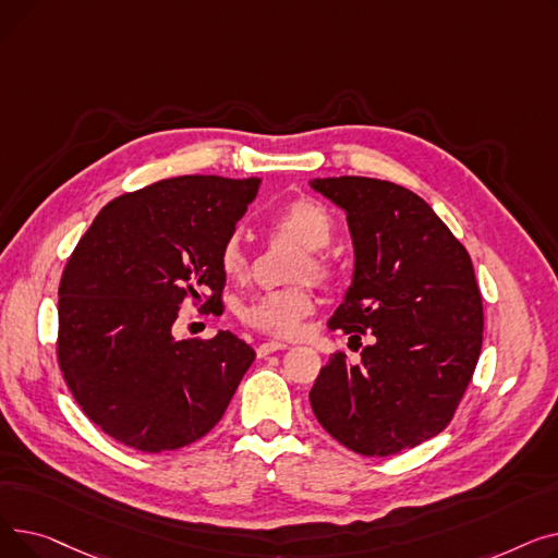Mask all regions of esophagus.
I'll use <instances>...</instances> for the list:
<instances>
[{
    "label": "esophagus",
    "instance_id": "obj_1",
    "mask_svg": "<svg viewBox=\"0 0 558 558\" xmlns=\"http://www.w3.org/2000/svg\"><path fill=\"white\" fill-rule=\"evenodd\" d=\"M284 348H287V343H282V341H267V343L257 345V357H267V355L276 353V350H284Z\"/></svg>",
    "mask_w": 558,
    "mask_h": 558
}]
</instances>
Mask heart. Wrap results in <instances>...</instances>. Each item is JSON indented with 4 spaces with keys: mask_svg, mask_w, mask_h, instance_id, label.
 <instances>
[{
    "mask_svg": "<svg viewBox=\"0 0 558 558\" xmlns=\"http://www.w3.org/2000/svg\"><path fill=\"white\" fill-rule=\"evenodd\" d=\"M271 230L284 238L294 240L303 246L305 259L301 262L299 278H316L326 280L330 276V267L326 257L318 251L330 246L335 223L330 213L314 198L301 196L289 201L287 205L271 217ZM219 267L226 278L240 280L248 271V255L238 238L226 240L219 253ZM314 310V299L307 289H284V291H269L253 299L242 310V320L255 330H262L274 337H291L301 328V320Z\"/></svg>",
    "mask_w": 558,
    "mask_h": 558,
    "instance_id": "obj_1",
    "label": "heart"
}]
</instances>
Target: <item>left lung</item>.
<instances>
[{
	"label": "left lung",
	"instance_id": "left-lung-1",
	"mask_svg": "<svg viewBox=\"0 0 558 558\" xmlns=\"http://www.w3.org/2000/svg\"><path fill=\"white\" fill-rule=\"evenodd\" d=\"M345 213L355 269L328 328L371 337L362 362L335 353L310 391L341 446L389 457L441 434L475 373L484 310L473 262L414 192L364 175L310 181Z\"/></svg>",
	"mask_w": 558,
	"mask_h": 558
}]
</instances>
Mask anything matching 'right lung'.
Instances as JSON below:
<instances>
[{"label": "right lung", "mask_w": 558, "mask_h": 558, "mask_svg": "<svg viewBox=\"0 0 558 558\" xmlns=\"http://www.w3.org/2000/svg\"><path fill=\"white\" fill-rule=\"evenodd\" d=\"M259 179L179 175L110 201L76 244L58 289V364L83 409L114 441L179 450L223 416L253 348L228 330L173 337L181 305L217 310L219 253Z\"/></svg>", "instance_id": "1"}]
</instances>
